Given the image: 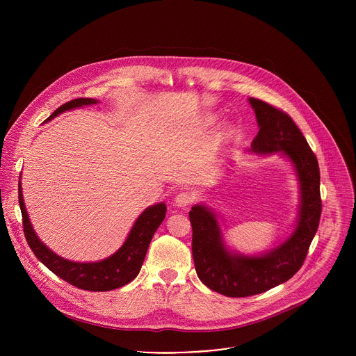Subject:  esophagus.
<instances>
[{
    "instance_id": "1",
    "label": "esophagus",
    "mask_w": 356,
    "mask_h": 356,
    "mask_svg": "<svg viewBox=\"0 0 356 356\" xmlns=\"http://www.w3.org/2000/svg\"><path fill=\"white\" fill-rule=\"evenodd\" d=\"M193 201H194V197H193L188 191H181V193H179V194L176 195L175 204H176L177 207H187V206L191 204Z\"/></svg>"
}]
</instances>
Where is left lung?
<instances>
[{
  "label": "left lung",
  "instance_id": "obj_1",
  "mask_svg": "<svg viewBox=\"0 0 356 356\" xmlns=\"http://www.w3.org/2000/svg\"><path fill=\"white\" fill-rule=\"evenodd\" d=\"M249 103L259 125L250 150L265 155L282 152L293 162L301 187V206L290 238L262 257H239L228 252L216 216L204 206L191 207L188 217L197 276L207 287L228 297L265 293L293 277L306 261L323 207L318 162L298 127L289 114L262 99L250 97Z\"/></svg>",
  "mask_w": 356,
  "mask_h": 356
}]
</instances>
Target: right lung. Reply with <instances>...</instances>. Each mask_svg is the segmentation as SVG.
I'll return each instance as SVG.
<instances>
[{
    "mask_svg": "<svg viewBox=\"0 0 356 356\" xmlns=\"http://www.w3.org/2000/svg\"><path fill=\"white\" fill-rule=\"evenodd\" d=\"M97 99L92 98H74L67 101L66 104L60 106L52 115L47 120L54 118L63 111L73 110L81 106L95 104ZM18 201L22 213V227L26 242L35 257L49 269L52 270L56 276L63 279L65 282L70 283L72 286L88 290V291H108L118 287L125 286L127 283L132 282L143 264L146 250L152 241V236L156 232L162 221L166 216V204L159 202L156 206H152L146 209L134 224L125 243L114 253L113 257L94 262V264H80L66 261L56 253H54L49 248H46L33 232L25 206L24 198L21 193V181L18 186Z\"/></svg>",
    "mask_w": 356,
    "mask_h": 356,
    "instance_id": "right-lung-1",
    "label": "right lung"
}]
</instances>
